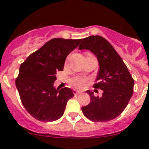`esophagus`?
<instances>
[{
    "label": "esophagus",
    "mask_w": 149,
    "mask_h": 149,
    "mask_svg": "<svg viewBox=\"0 0 149 149\" xmlns=\"http://www.w3.org/2000/svg\"><path fill=\"white\" fill-rule=\"evenodd\" d=\"M81 93V92H80V91H78V90H74V91H73V94L76 95H77L80 94V93Z\"/></svg>",
    "instance_id": "esophagus-1"
}]
</instances>
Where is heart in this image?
Listing matches in <instances>:
<instances>
[{
  "label": "heart",
  "instance_id": "heart-1",
  "mask_svg": "<svg viewBox=\"0 0 149 149\" xmlns=\"http://www.w3.org/2000/svg\"><path fill=\"white\" fill-rule=\"evenodd\" d=\"M85 82H86V79L83 77H80V76L73 78L70 81L71 86L77 88H82L84 86Z\"/></svg>",
  "mask_w": 149,
  "mask_h": 149
}]
</instances>
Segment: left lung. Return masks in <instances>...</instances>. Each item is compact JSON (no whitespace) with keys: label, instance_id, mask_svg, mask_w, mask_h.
<instances>
[{"label":"left lung","instance_id":"obj_1","mask_svg":"<svg viewBox=\"0 0 149 149\" xmlns=\"http://www.w3.org/2000/svg\"><path fill=\"white\" fill-rule=\"evenodd\" d=\"M78 49L90 50L97 58L99 69L93 87L103 91L102 97H91L82 107L84 115L93 122H108L120 115L133 95L134 81L120 55L105 39L99 35L83 39Z\"/></svg>","mask_w":149,"mask_h":149}]
</instances>
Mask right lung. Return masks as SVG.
<instances>
[{
	"mask_svg": "<svg viewBox=\"0 0 149 149\" xmlns=\"http://www.w3.org/2000/svg\"><path fill=\"white\" fill-rule=\"evenodd\" d=\"M81 41L82 39H52L20 65L16 87L24 108L36 120H58L68 100L74 96L71 88L56 89L54 83L56 72L63 71L66 56Z\"/></svg>",
	"mask_w": 149,
	"mask_h": 149,
	"instance_id": "right-lung-1",
	"label": "right lung"
}]
</instances>
